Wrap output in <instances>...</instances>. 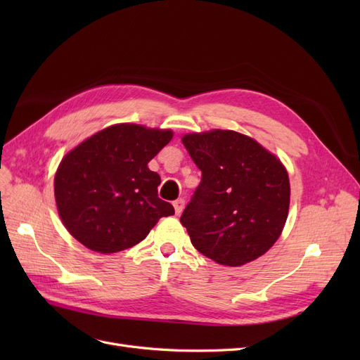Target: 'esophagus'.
I'll return each instance as SVG.
<instances>
[{
  "instance_id": "1",
  "label": "esophagus",
  "mask_w": 360,
  "mask_h": 360,
  "mask_svg": "<svg viewBox=\"0 0 360 360\" xmlns=\"http://www.w3.org/2000/svg\"><path fill=\"white\" fill-rule=\"evenodd\" d=\"M172 205H174V210H176V214H181V212L184 209V200L179 198V200L174 201Z\"/></svg>"
}]
</instances>
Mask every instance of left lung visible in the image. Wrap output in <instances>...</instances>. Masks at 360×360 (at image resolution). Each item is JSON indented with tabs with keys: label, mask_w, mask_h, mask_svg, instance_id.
<instances>
[{
	"label": "left lung",
	"mask_w": 360,
	"mask_h": 360,
	"mask_svg": "<svg viewBox=\"0 0 360 360\" xmlns=\"http://www.w3.org/2000/svg\"><path fill=\"white\" fill-rule=\"evenodd\" d=\"M181 143L201 171V183L180 217L195 249L231 267L266 254L288 216L285 167L234 130L188 134Z\"/></svg>",
	"instance_id": "obj_1"
}]
</instances>
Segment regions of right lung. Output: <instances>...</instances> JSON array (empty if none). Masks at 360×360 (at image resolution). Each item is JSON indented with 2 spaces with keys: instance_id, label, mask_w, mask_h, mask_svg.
Here are the masks:
<instances>
[{
  "instance_id": "add662e5",
  "label": "right lung",
  "mask_w": 360,
  "mask_h": 360,
  "mask_svg": "<svg viewBox=\"0 0 360 360\" xmlns=\"http://www.w3.org/2000/svg\"><path fill=\"white\" fill-rule=\"evenodd\" d=\"M172 139L171 130L114 124L63 158L53 180L58 214L85 248L114 254L144 240L174 207L158 197L159 174L148 162Z\"/></svg>"
}]
</instances>
